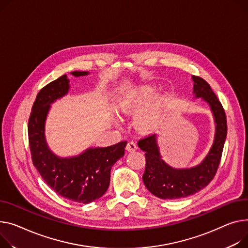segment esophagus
<instances>
[{
    "label": "esophagus",
    "instance_id": "esophagus-1",
    "mask_svg": "<svg viewBox=\"0 0 248 248\" xmlns=\"http://www.w3.org/2000/svg\"><path fill=\"white\" fill-rule=\"evenodd\" d=\"M137 148H138V146H137V143H136L135 141H129V142L126 144V151L129 152V153L137 151Z\"/></svg>",
    "mask_w": 248,
    "mask_h": 248
}]
</instances>
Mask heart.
<instances>
[{"instance_id":"heart-1","label":"heart","mask_w":248,"mask_h":248,"mask_svg":"<svg viewBox=\"0 0 248 248\" xmlns=\"http://www.w3.org/2000/svg\"><path fill=\"white\" fill-rule=\"evenodd\" d=\"M155 95L156 89L155 87H142L141 89L130 93L124 97V100L118 106V109L124 115H134L138 113L134 121L135 127L141 133H148V131H152L157 126L163 117L167 106L166 98L163 96L155 98ZM148 104L150 106H149ZM113 123L115 124H119V121L117 120H114Z\"/></svg>"}]
</instances>
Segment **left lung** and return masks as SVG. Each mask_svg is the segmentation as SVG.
Wrapping results in <instances>:
<instances>
[{
  "instance_id": "left-lung-1",
  "label": "left lung",
  "mask_w": 248,
  "mask_h": 248,
  "mask_svg": "<svg viewBox=\"0 0 248 248\" xmlns=\"http://www.w3.org/2000/svg\"><path fill=\"white\" fill-rule=\"evenodd\" d=\"M193 80V98H202L210 108L214 122V138L204 158L191 168H173L162 158L158 145V135L139 141L145 156L142 180L145 187L161 200H179L204 188L216 175L219 166L227 134L223 108L207 82L200 77Z\"/></svg>"
}]
</instances>
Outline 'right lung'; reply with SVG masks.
<instances>
[{
  "label": "right lung",
  "instance_id": "right-lung-1",
  "mask_svg": "<svg viewBox=\"0 0 248 248\" xmlns=\"http://www.w3.org/2000/svg\"><path fill=\"white\" fill-rule=\"evenodd\" d=\"M74 77H85L89 72L75 71ZM67 75L43 88L32 105L28 133L35 168L46 184L69 201L90 203L102 197L108 188L110 170L124 155L126 141L106 147H88L73 156L57 155L49 148L46 138V122L52 105L69 93Z\"/></svg>",
  "mask_w": 248,
  "mask_h": 248
}]
</instances>
